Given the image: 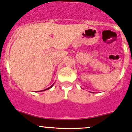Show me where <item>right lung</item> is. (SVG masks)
Returning a JSON list of instances; mask_svg holds the SVG:
<instances>
[{
    "instance_id": "1",
    "label": "right lung",
    "mask_w": 132,
    "mask_h": 132,
    "mask_svg": "<svg viewBox=\"0 0 132 132\" xmlns=\"http://www.w3.org/2000/svg\"><path fill=\"white\" fill-rule=\"evenodd\" d=\"M52 86H51V87H52ZM50 87H49V88H48V89H46V90H47V89H50ZM43 91H45V90H43Z\"/></svg>"
}]
</instances>
